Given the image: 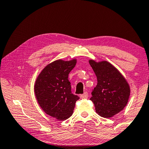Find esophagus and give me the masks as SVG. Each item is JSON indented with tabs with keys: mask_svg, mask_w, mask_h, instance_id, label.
Segmentation results:
<instances>
[{
	"mask_svg": "<svg viewBox=\"0 0 149 149\" xmlns=\"http://www.w3.org/2000/svg\"><path fill=\"white\" fill-rule=\"evenodd\" d=\"M80 97L81 99H86L88 97V94L87 92H84L83 94L80 95Z\"/></svg>",
	"mask_w": 149,
	"mask_h": 149,
	"instance_id": "obj_1",
	"label": "esophagus"
}]
</instances>
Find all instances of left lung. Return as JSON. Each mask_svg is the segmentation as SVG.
<instances>
[{
	"instance_id": "left-lung-1",
	"label": "left lung",
	"mask_w": 149,
	"mask_h": 149,
	"mask_svg": "<svg viewBox=\"0 0 149 149\" xmlns=\"http://www.w3.org/2000/svg\"><path fill=\"white\" fill-rule=\"evenodd\" d=\"M97 77V85L90 100L100 116L110 118L124 109L128 103L130 90L128 82L109 62L89 61Z\"/></svg>"
}]
</instances>
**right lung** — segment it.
Here are the masks:
<instances>
[{"label":"right lung","mask_w":149,"mask_h":149,"mask_svg":"<svg viewBox=\"0 0 149 149\" xmlns=\"http://www.w3.org/2000/svg\"><path fill=\"white\" fill-rule=\"evenodd\" d=\"M76 59H59L46 66L35 84L37 102L44 112L59 120L72 116L75 104L79 97L72 93L68 75L75 67Z\"/></svg>","instance_id":"obj_1"}]
</instances>
